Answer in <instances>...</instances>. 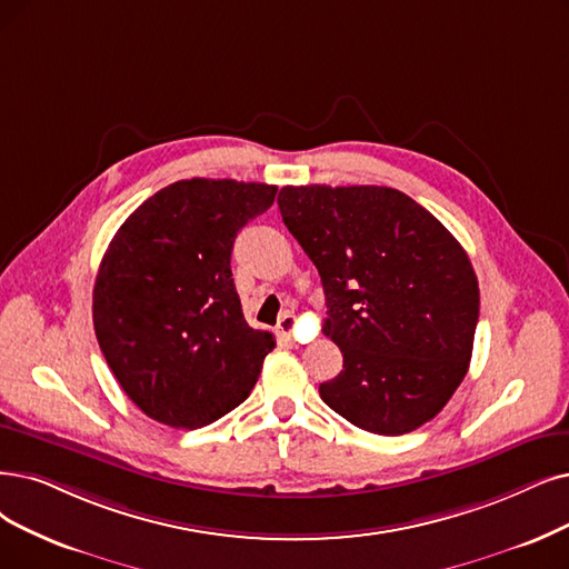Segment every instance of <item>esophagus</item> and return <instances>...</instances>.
I'll list each match as a JSON object with an SVG mask.
<instances>
[{
	"label": "esophagus",
	"mask_w": 569,
	"mask_h": 569,
	"mask_svg": "<svg viewBox=\"0 0 569 569\" xmlns=\"http://www.w3.org/2000/svg\"><path fill=\"white\" fill-rule=\"evenodd\" d=\"M293 329H297V317H293V312H284V315L280 317V322H278V333H280L284 340H289Z\"/></svg>",
	"instance_id": "obj_1"
}]
</instances>
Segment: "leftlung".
<instances>
[{"label": "left lung", "mask_w": 569, "mask_h": 569, "mask_svg": "<svg viewBox=\"0 0 569 569\" xmlns=\"http://www.w3.org/2000/svg\"><path fill=\"white\" fill-rule=\"evenodd\" d=\"M282 221L322 278L325 336L343 371L320 397L359 429L397 437L429 422L467 376L479 282L462 244L388 187H284Z\"/></svg>", "instance_id": "8db88e82"}]
</instances>
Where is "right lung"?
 I'll return each instance as SVG.
<instances>
[{
  "label": "right lung",
  "mask_w": 569,
  "mask_h": 569,
  "mask_svg": "<svg viewBox=\"0 0 569 569\" xmlns=\"http://www.w3.org/2000/svg\"><path fill=\"white\" fill-rule=\"evenodd\" d=\"M278 187L181 179L153 193L109 242L93 289L100 350L142 413L206 427L240 406L276 348L244 322L231 252Z\"/></svg>",
  "instance_id": "right-lung-1"
}]
</instances>
